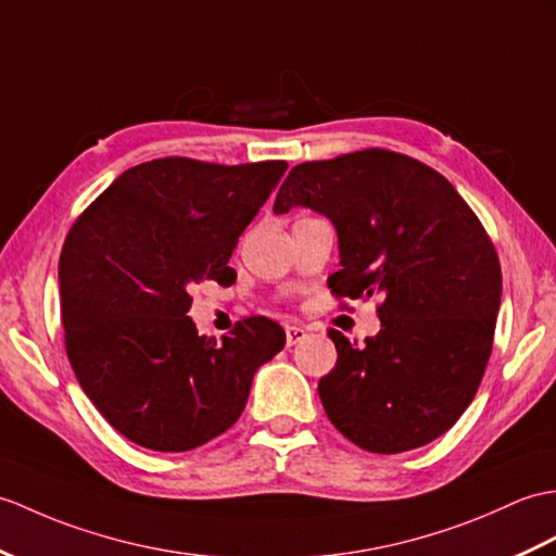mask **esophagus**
Listing matches in <instances>:
<instances>
[{
	"label": "esophagus",
	"instance_id": "esophagus-1",
	"mask_svg": "<svg viewBox=\"0 0 556 556\" xmlns=\"http://www.w3.org/2000/svg\"><path fill=\"white\" fill-rule=\"evenodd\" d=\"M307 337V329L299 327V325H289L287 327V345H295L301 343Z\"/></svg>",
	"mask_w": 556,
	"mask_h": 556
}]
</instances>
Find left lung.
Segmentation results:
<instances>
[{
    "label": "left lung",
    "mask_w": 556,
    "mask_h": 556,
    "mask_svg": "<svg viewBox=\"0 0 556 556\" xmlns=\"http://www.w3.org/2000/svg\"><path fill=\"white\" fill-rule=\"evenodd\" d=\"M295 205L337 227L331 293L379 299L381 329L363 345L329 329L327 417L369 453L431 443L469 407L493 351L502 269L481 219L441 173L386 149L295 165L275 213Z\"/></svg>",
    "instance_id": "1"
}]
</instances>
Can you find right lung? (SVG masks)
<instances>
[{
	"label": "right lung",
	"instance_id": "add662e5",
	"mask_svg": "<svg viewBox=\"0 0 556 556\" xmlns=\"http://www.w3.org/2000/svg\"><path fill=\"white\" fill-rule=\"evenodd\" d=\"M287 167L156 159L125 170L75 219L59 261L66 353L127 441L159 453L213 441L287 343L267 317L237 321L223 341L199 337L187 317L193 283L235 281L231 251Z\"/></svg>",
	"mask_w": 556,
	"mask_h": 556
}]
</instances>
